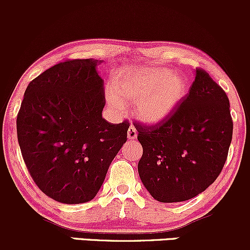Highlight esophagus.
<instances>
[{"instance_id": "34e87169", "label": "esophagus", "mask_w": 250, "mask_h": 250, "mask_svg": "<svg viewBox=\"0 0 250 250\" xmlns=\"http://www.w3.org/2000/svg\"><path fill=\"white\" fill-rule=\"evenodd\" d=\"M136 137H137L136 129H135L134 125H130V127L128 128V139L129 140H135Z\"/></svg>"}]
</instances>
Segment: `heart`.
<instances>
[{"label": "heart", "instance_id": "1", "mask_svg": "<svg viewBox=\"0 0 250 250\" xmlns=\"http://www.w3.org/2000/svg\"><path fill=\"white\" fill-rule=\"evenodd\" d=\"M187 80L171 70L147 69L129 76L117 77L114 91L121 99L136 103L135 114L143 122L157 123L168 117L187 94ZM115 94L110 102L116 109L123 103Z\"/></svg>", "mask_w": 250, "mask_h": 250}]
</instances>
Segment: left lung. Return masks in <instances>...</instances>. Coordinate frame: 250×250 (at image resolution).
I'll use <instances>...</instances> for the list:
<instances>
[{
	"mask_svg": "<svg viewBox=\"0 0 250 250\" xmlns=\"http://www.w3.org/2000/svg\"><path fill=\"white\" fill-rule=\"evenodd\" d=\"M227 94L197 68L189 94L155 125L135 123L143 154L139 175L155 200L181 202L197 196L217 179L233 137Z\"/></svg>",
	"mask_w": 250,
	"mask_h": 250,
	"instance_id": "8db88e82",
	"label": "left lung"
}]
</instances>
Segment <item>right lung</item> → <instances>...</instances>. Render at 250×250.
<instances>
[{"mask_svg": "<svg viewBox=\"0 0 250 250\" xmlns=\"http://www.w3.org/2000/svg\"><path fill=\"white\" fill-rule=\"evenodd\" d=\"M94 59L67 60L34 79L17 114V140L30 176L65 205L93 200L127 141L129 122L109 123Z\"/></svg>", "mask_w": 250, "mask_h": 250, "instance_id": "add662e5", "label": "right lung"}]
</instances>
